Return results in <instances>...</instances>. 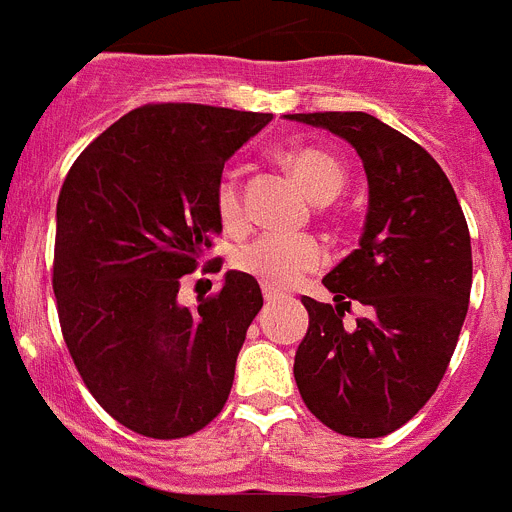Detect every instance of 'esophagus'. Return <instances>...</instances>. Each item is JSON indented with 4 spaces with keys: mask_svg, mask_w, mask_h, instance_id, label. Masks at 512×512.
<instances>
[{
    "mask_svg": "<svg viewBox=\"0 0 512 512\" xmlns=\"http://www.w3.org/2000/svg\"><path fill=\"white\" fill-rule=\"evenodd\" d=\"M261 289H264V300L266 302H274V300H282V292H279V289H274V287H266V284H264V287H261Z\"/></svg>",
    "mask_w": 512,
    "mask_h": 512,
    "instance_id": "obj_1",
    "label": "esophagus"
}]
</instances>
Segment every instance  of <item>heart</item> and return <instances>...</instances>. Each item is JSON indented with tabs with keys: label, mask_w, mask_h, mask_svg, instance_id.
<instances>
[{
	"label": "heart",
	"mask_w": 512,
	"mask_h": 512,
	"mask_svg": "<svg viewBox=\"0 0 512 512\" xmlns=\"http://www.w3.org/2000/svg\"><path fill=\"white\" fill-rule=\"evenodd\" d=\"M282 164L292 171V176L318 205L333 200L346 182L343 166L318 148H289L282 153ZM215 210L220 223L228 230L243 225L241 187L233 174H223L217 179ZM320 264H323V251L310 235H261L235 253L238 269L274 289L292 287Z\"/></svg>",
	"instance_id": "obj_1"
}]
</instances>
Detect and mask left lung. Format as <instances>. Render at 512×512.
<instances>
[{
	"instance_id": "1",
	"label": "left lung",
	"mask_w": 512,
	"mask_h": 512,
	"mask_svg": "<svg viewBox=\"0 0 512 512\" xmlns=\"http://www.w3.org/2000/svg\"><path fill=\"white\" fill-rule=\"evenodd\" d=\"M359 153L369 210L359 248L323 277L333 305L302 297L310 325L295 382L336 433L379 438L431 400L454 354L472 289V241L454 187L425 148L366 112L287 115ZM364 304L354 329L342 325Z\"/></svg>"
}]
</instances>
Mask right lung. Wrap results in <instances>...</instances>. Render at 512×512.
Here are the masks:
<instances>
[{
	"label": "right lung",
	"mask_w": 512,
	"mask_h": 512,
	"mask_svg": "<svg viewBox=\"0 0 512 512\" xmlns=\"http://www.w3.org/2000/svg\"><path fill=\"white\" fill-rule=\"evenodd\" d=\"M269 122L228 107L146 104L84 148L58 194L63 341L94 400L140 436H192L228 400L264 305L259 282L228 271L197 310L176 295L223 233L215 187L225 161Z\"/></svg>",
	"instance_id": "right-lung-1"
}]
</instances>
